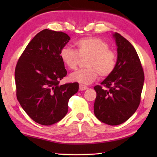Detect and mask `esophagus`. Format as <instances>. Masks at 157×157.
Returning <instances> with one entry per match:
<instances>
[{
	"instance_id": "1",
	"label": "esophagus",
	"mask_w": 157,
	"mask_h": 157,
	"mask_svg": "<svg viewBox=\"0 0 157 157\" xmlns=\"http://www.w3.org/2000/svg\"><path fill=\"white\" fill-rule=\"evenodd\" d=\"M86 89H88V87L82 84L79 85V90H80V91H85V90Z\"/></svg>"
}]
</instances>
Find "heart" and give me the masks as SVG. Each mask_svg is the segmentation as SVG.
<instances>
[{
    "instance_id": "1",
    "label": "heart",
    "mask_w": 157,
    "mask_h": 157,
    "mask_svg": "<svg viewBox=\"0 0 157 157\" xmlns=\"http://www.w3.org/2000/svg\"><path fill=\"white\" fill-rule=\"evenodd\" d=\"M77 51L69 46L63 47L60 52L63 63L69 68H76L79 57H89L86 66L87 68L72 73L69 78L71 81L83 84H90L96 81L98 74L102 78L112 74L117 66V55L109 49L106 41L96 37H88L75 42Z\"/></svg>"
}]
</instances>
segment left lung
<instances>
[{
    "instance_id": "obj_1",
    "label": "left lung",
    "mask_w": 157,
    "mask_h": 157,
    "mask_svg": "<svg viewBox=\"0 0 157 157\" xmlns=\"http://www.w3.org/2000/svg\"><path fill=\"white\" fill-rule=\"evenodd\" d=\"M112 36L117 47V66L112 74L101 83V85L94 86L96 98L94 111L101 121L115 126L125 122L138 109L144 74L131 43L118 33Z\"/></svg>"
}]
</instances>
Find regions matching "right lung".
Returning <instances> with one entry per match:
<instances>
[{
    "mask_svg": "<svg viewBox=\"0 0 157 157\" xmlns=\"http://www.w3.org/2000/svg\"><path fill=\"white\" fill-rule=\"evenodd\" d=\"M69 40L63 32L43 30L30 41L17 63V98L25 113L41 125L61 121L68 112V100L78 91L76 82L59 85L67 74L60 52Z\"/></svg>",
    "mask_w": 157,
    "mask_h": 157,
    "instance_id": "add662e5",
    "label": "right lung"
}]
</instances>
